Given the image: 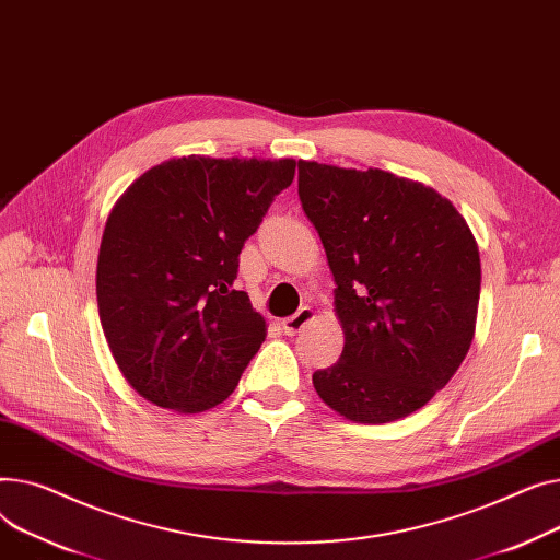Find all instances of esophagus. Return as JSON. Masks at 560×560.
Wrapping results in <instances>:
<instances>
[{"label": "esophagus", "instance_id": "esophagus-1", "mask_svg": "<svg viewBox=\"0 0 560 560\" xmlns=\"http://www.w3.org/2000/svg\"><path fill=\"white\" fill-rule=\"evenodd\" d=\"M312 320H314V310L312 307H301L293 316L282 320V330H284V335L293 337V335H299L303 327H307Z\"/></svg>", "mask_w": 560, "mask_h": 560}]
</instances>
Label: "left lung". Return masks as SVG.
<instances>
[{"label": "left lung", "mask_w": 560, "mask_h": 560, "mask_svg": "<svg viewBox=\"0 0 560 560\" xmlns=\"http://www.w3.org/2000/svg\"><path fill=\"white\" fill-rule=\"evenodd\" d=\"M299 194L343 330L337 364L312 375L318 398L352 422L400 420L470 350L481 289L472 230L436 189L382 170L299 160Z\"/></svg>", "instance_id": "left-lung-1"}]
</instances>
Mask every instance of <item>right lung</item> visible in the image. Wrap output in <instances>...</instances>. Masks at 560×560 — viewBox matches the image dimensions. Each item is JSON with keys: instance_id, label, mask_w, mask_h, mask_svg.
Listing matches in <instances>:
<instances>
[{"instance_id": "right-lung-1", "label": "right lung", "mask_w": 560, "mask_h": 560, "mask_svg": "<svg viewBox=\"0 0 560 560\" xmlns=\"http://www.w3.org/2000/svg\"><path fill=\"white\" fill-rule=\"evenodd\" d=\"M295 160H164L108 214L96 303L126 382L162 409L199 413L235 390L267 320L235 289L240 253Z\"/></svg>"}]
</instances>
